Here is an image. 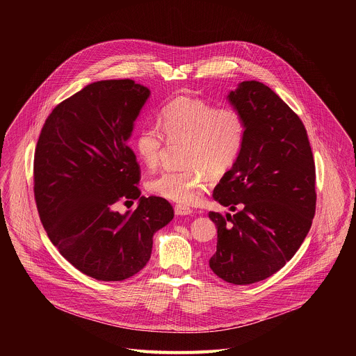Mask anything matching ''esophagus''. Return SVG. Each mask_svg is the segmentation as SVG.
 <instances>
[{"mask_svg": "<svg viewBox=\"0 0 356 356\" xmlns=\"http://www.w3.org/2000/svg\"><path fill=\"white\" fill-rule=\"evenodd\" d=\"M174 212H175V215H179V216H185V215H191L193 211H192L189 207H186V205H182V204H177V205L174 207Z\"/></svg>", "mask_w": 356, "mask_h": 356, "instance_id": "34e87169", "label": "esophagus"}]
</instances>
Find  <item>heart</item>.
<instances>
[{
  "label": "heart",
  "instance_id": "1",
  "mask_svg": "<svg viewBox=\"0 0 356 356\" xmlns=\"http://www.w3.org/2000/svg\"><path fill=\"white\" fill-rule=\"evenodd\" d=\"M159 124L143 126L134 138L141 161L154 170L165 144L185 143L184 170L165 171L149 184L154 195L167 200L193 205L212 182L215 174L229 170L243 149L245 120L230 105L216 106L192 96H178L165 102L159 113Z\"/></svg>",
  "mask_w": 356,
  "mask_h": 356
}]
</instances>
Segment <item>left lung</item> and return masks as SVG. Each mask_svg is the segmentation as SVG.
<instances>
[{
    "mask_svg": "<svg viewBox=\"0 0 356 356\" xmlns=\"http://www.w3.org/2000/svg\"><path fill=\"white\" fill-rule=\"evenodd\" d=\"M227 97L244 116L245 138L213 189L234 213H208L218 229L209 267L248 285L277 273L303 244L316 207L315 163L303 122L268 86L245 81Z\"/></svg>",
    "mask_w": 356,
    "mask_h": 356,
    "instance_id": "obj_1",
    "label": "left lung"
}]
</instances>
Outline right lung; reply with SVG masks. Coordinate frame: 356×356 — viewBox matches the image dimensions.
Here are the masks:
<instances>
[{
    "instance_id": "obj_1",
    "label": "right lung",
    "mask_w": 356,
    "mask_h": 356,
    "mask_svg": "<svg viewBox=\"0 0 356 356\" xmlns=\"http://www.w3.org/2000/svg\"><path fill=\"white\" fill-rule=\"evenodd\" d=\"M149 89L131 79L88 85L56 105L34 154V197L51 244L99 281H123L148 263L153 234L172 218L163 197H144L127 145ZM138 198L124 216L118 201Z\"/></svg>"
}]
</instances>
